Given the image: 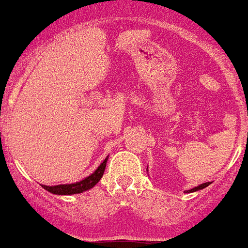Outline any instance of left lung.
Returning <instances> with one entry per match:
<instances>
[{
  "label": "left lung",
  "instance_id": "obj_1",
  "mask_svg": "<svg viewBox=\"0 0 248 248\" xmlns=\"http://www.w3.org/2000/svg\"><path fill=\"white\" fill-rule=\"evenodd\" d=\"M211 182H206V183H202L201 186H197L194 187V188H191V190H187V192H194V191H198V190H202V188H204V187H207L208 185H210Z\"/></svg>",
  "mask_w": 248,
  "mask_h": 248
}]
</instances>
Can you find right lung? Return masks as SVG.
<instances>
[{"instance_id": "add662e5", "label": "right lung", "mask_w": 248, "mask_h": 248, "mask_svg": "<svg viewBox=\"0 0 248 248\" xmlns=\"http://www.w3.org/2000/svg\"><path fill=\"white\" fill-rule=\"evenodd\" d=\"M108 158L98 166L97 170L93 172L92 175H89V177L82 179L79 182L70 183V185H57V186H45V185H42V187L49 192H51V194H57V195H71V194H79V192L90 190L101 181L103 172H105Z\"/></svg>"}]
</instances>
